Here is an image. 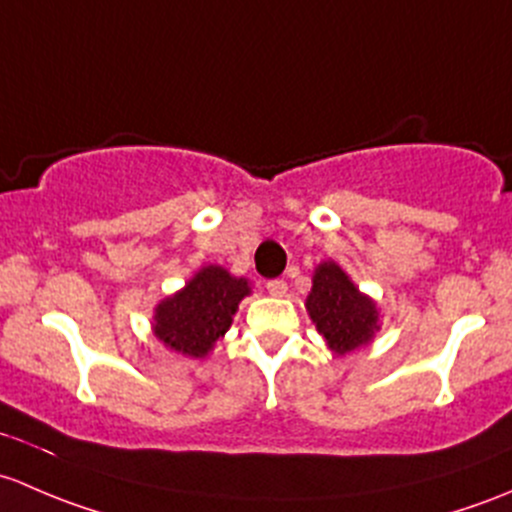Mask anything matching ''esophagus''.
Returning a JSON list of instances; mask_svg holds the SVG:
<instances>
[{"mask_svg":"<svg viewBox=\"0 0 512 512\" xmlns=\"http://www.w3.org/2000/svg\"><path fill=\"white\" fill-rule=\"evenodd\" d=\"M266 291L276 295V298H281V295H286L288 291V283L283 281V278H271V281H266Z\"/></svg>","mask_w":512,"mask_h":512,"instance_id":"obj_1","label":"esophagus"}]
</instances>
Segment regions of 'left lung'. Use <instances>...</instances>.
<instances>
[{"instance_id":"8db88e82","label":"left lung","mask_w":512,"mask_h":512,"mask_svg":"<svg viewBox=\"0 0 512 512\" xmlns=\"http://www.w3.org/2000/svg\"><path fill=\"white\" fill-rule=\"evenodd\" d=\"M308 313L318 333L328 340L337 355L357 350L370 342L377 330V308L367 295L355 288L335 263H320L308 295Z\"/></svg>"}]
</instances>
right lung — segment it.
I'll use <instances>...</instances> for the list:
<instances>
[{"label": "right lung", "mask_w": 512, "mask_h": 512, "mask_svg": "<svg viewBox=\"0 0 512 512\" xmlns=\"http://www.w3.org/2000/svg\"><path fill=\"white\" fill-rule=\"evenodd\" d=\"M249 291L246 278L229 276L221 266L202 268L184 291L157 305L155 335L182 355L204 357L229 330Z\"/></svg>", "instance_id": "1"}]
</instances>
